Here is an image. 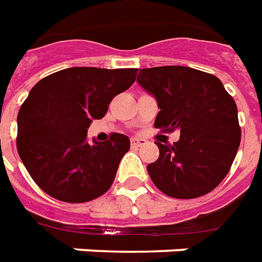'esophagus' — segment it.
Here are the masks:
<instances>
[{"label":"esophagus","instance_id":"34e87169","mask_svg":"<svg viewBox=\"0 0 262 262\" xmlns=\"http://www.w3.org/2000/svg\"><path fill=\"white\" fill-rule=\"evenodd\" d=\"M148 144V141L144 138H131V145L133 146H142V145Z\"/></svg>","mask_w":262,"mask_h":262}]
</instances>
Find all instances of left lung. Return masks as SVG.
<instances>
[{"label":"left lung","instance_id":"1","mask_svg":"<svg viewBox=\"0 0 262 262\" xmlns=\"http://www.w3.org/2000/svg\"><path fill=\"white\" fill-rule=\"evenodd\" d=\"M137 82L155 97V127L180 131L173 145L156 142L159 158L146 170L166 195L181 200L212 191L226 177L240 145L237 106L215 75L190 67L139 70Z\"/></svg>","mask_w":262,"mask_h":262}]
</instances>
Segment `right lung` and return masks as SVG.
Returning <instances> with one entry per match:
<instances>
[{
    "label": "right lung",
    "instance_id": "right-lung-1",
    "mask_svg": "<svg viewBox=\"0 0 262 262\" xmlns=\"http://www.w3.org/2000/svg\"><path fill=\"white\" fill-rule=\"evenodd\" d=\"M137 68H66L39 81L18 113V154L34 183L55 200L86 202L107 191L129 138L88 142L93 120L107 113L113 97L127 91Z\"/></svg>",
    "mask_w": 262,
    "mask_h": 262
}]
</instances>
